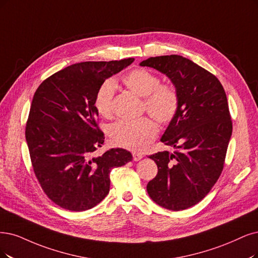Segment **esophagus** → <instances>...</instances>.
<instances>
[{
  "instance_id": "1",
  "label": "esophagus",
  "mask_w": 258,
  "mask_h": 258,
  "mask_svg": "<svg viewBox=\"0 0 258 258\" xmlns=\"http://www.w3.org/2000/svg\"><path fill=\"white\" fill-rule=\"evenodd\" d=\"M142 157H144V155H142L141 153H137V152H133V159H134L135 161L140 160Z\"/></svg>"
}]
</instances>
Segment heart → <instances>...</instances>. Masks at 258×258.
Instances as JSON below:
<instances>
[{
    "label": "heart",
    "instance_id": "obj_1",
    "mask_svg": "<svg viewBox=\"0 0 258 258\" xmlns=\"http://www.w3.org/2000/svg\"><path fill=\"white\" fill-rule=\"evenodd\" d=\"M127 88L145 98V106L152 117L166 124L176 116L179 109V95L173 85L160 84L158 76L145 68H136L122 76ZM116 82L107 79L101 83L94 95V107L103 117H110ZM158 133L156 123L151 118L120 120L109 128L114 145L132 151L144 150L155 139Z\"/></svg>",
    "mask_w": 258,
    "mask_h": 258
}]
</instances>
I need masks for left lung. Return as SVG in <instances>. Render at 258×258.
<instances>
[{
    "mask_svg": "<svg viewBox=\"0 0 258 258\" xmlns=\"http://www.w3.org/2000/svg\"><path fill=\"white\" fill-rule=\"evenodd\" d=\"M140 66L166 74L179 95V109L160 139L176 151L149 156L158 172L147 191L159 206L183 211L202 201L223 170L233 130L226 94L214 74L183 56L150 57Z\"/></svg>",
    "mask_w": 258,
    "mask_h": 258,
    "instance_id": "obj_1",
    "label": "left lung"
}]
</instances>
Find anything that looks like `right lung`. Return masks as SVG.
Segmentation results:
<instances>
[{"instance_id":"right-lung-1","label":"right lung","mask_w":258,"mask_h":258,"mask_svg":"<svg viewBox=\"0 0 258 258\" xmlns=\"http://www.w3.org/2000/svg\"><path fill=\"white\" fill-rule=\"evenodd\" d=\"M134 58L71 64L37 88L26 122L25 138L33 170L44 194L61 208L84 212L109 192L112 168L133 159L131 152L104 144L94 107L97 89Z\"/></svg>"}]
</instances>
